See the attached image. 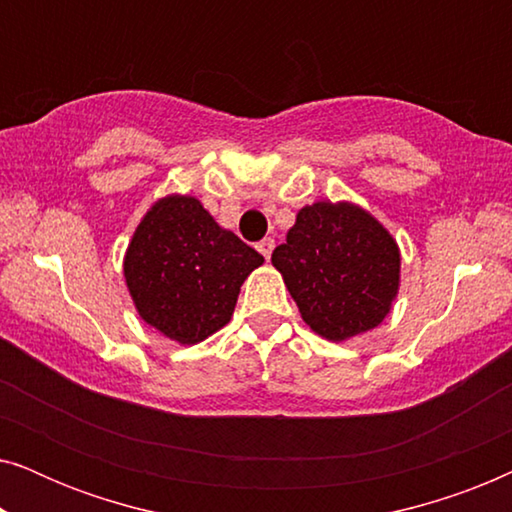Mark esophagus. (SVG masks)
Wrapping results in <instances>:
<instances>
[{
  "mask_svg": "<svg viewBox=\"0 0 512 512\" xmlns=\"http://www.w3.org/2000/svg\"><path fill=\"white\" fill-rule=\"evenodd\" d=\"M256 249H258V251H261V254H263V258H265V261H268V258H270V254H272V249H275V240H272V237H265V240H261V242H258V244H256Z\"/></svg>",
  "mask_w": 512,
  "mask_h": 512,
  "instance_id": "esophagus-1",
  "label": "esophagus"
}]
</instances>
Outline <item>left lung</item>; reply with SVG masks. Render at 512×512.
Wrapping results in <instances>:
<instances>
[{
  "label": "left lung",
  "mask_w": 512,
  "mask_h": 512,
  "mask_svg": "<svg viewBox=\"0 0 512 512\" xmlns=\"http://www.w3.org/2000/svg\"><path fill=\"white\" fill-rule=\"evenodd\" d=\"M305 324L328 340L375 328L398 291L396 242L363 209L340 202L303 207L272 251Z\"/></svg>",
  "instance_id": "left-lung-1"
}]
</instances>
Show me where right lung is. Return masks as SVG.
Wrapping results in <instances>:
<instances>
[{
    "label": "right lung",
    "instance_id": "obj_1",
    "mask_svg": "<svg viewBox=\"0 0 512 512\" xmlns=\"http://www.w3.org/2000/svg\"><path fill=\"white\" fill-rule=\"evenodd\" d=\"M263 256L188 195L156 202L125 254V282L146 324L181 345L233 317L240 286Z\"/></svg>",
    "mask_w": 512,
    "mask_h": 512
}]
</instances>
